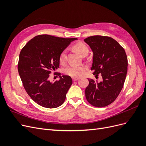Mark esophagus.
<instances>
[{
    "mask_svg": "<svg viewBox=\"0 0 146 146\" xmlns=\"http://www.w3.org/2000/svg\"><path fill=\"white\" fill-rule=\"evenodd\" d=\"M79 79H80V78H79V77H72V80H73L74 82L77 81V80H79Z\"/></svg>",
    "mask_w": 146,
    "mask_h": 146,
    "instance_id": "obj_1",
    "label": "esophagus"
}]
</instances>
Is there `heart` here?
I'll return each mask as SVG.
<instances>
[{
  "label": "heart",
  "mask_w": 146,
  "mask_h": 146,
  "mask_svg": "<svg viewBox=\"0 0 146 146\" xmlns=\"http://www.w3.org/2000/svg\"><path fill=\"white\" fill-rule=\"evenodd\" d=\"M74 48L81 55H83L84 54H86V53H88V52H89L88 47L85 44L82 42L77 43L74 46ZM59 59L61 63L64 64L66 63V60H67V50L64 49L61 52ZM85 69V66L83 65H70L68 66L67 68H66L65 73L71 77H77L81 76L82 72Z\"/></svg>",
  "instance_id": "heart-1"
}]
</instances>
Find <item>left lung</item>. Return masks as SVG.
I'll return each instance as SVG.
<instances>
[{
    "instance_id": "8db88e82",
    "label": "left lung",
    "mask_w": 146,
    "mask_h": 146,
    "mask_svg": "<svg viewBox=\"0 0 146 146\" xmlns=\"http://www.w3.org/2000/svg\"><path fill=\"white\" fill-rule=\"evenodd\" d=\"M93 53L91 70L102 81L88 78L85 96L88 102L96 107H104L111 104L121 91L127 72L128 60L123 47L112 38L99 35L84 39Z\"/></svg>"
}]
</instances>
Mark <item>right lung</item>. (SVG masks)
<instances>
[{
  "instance_id": "1",
  "label": "right lung",
  "mask_w": 146,
  "mask_h": 146,
  "mask_svg": "<svg viewBox=\"0 0 146 146\" xmlns=\"http://www.w3.org/2000/svg\"><path fill=\"white\" fill-rule=\"evenodd\" d=\"M77 38H58L41 35L30 40L19 54L17 69L26 92L38 105L55 108L62 105L72 84L69 76H60L50 82L52 71L59 68L60 55Z\"/></svg>"
}]
</instances>
